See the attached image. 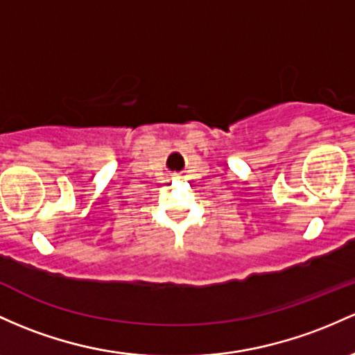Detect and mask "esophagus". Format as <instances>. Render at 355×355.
Returning a JSON list of instances; mask_svg holds the SVG:
<instances>
[{"label":"esophagus","mask_w":355,"mask_h":355,"mask_svg":"<svg viewBox=\"0 0 355 355\" xmlns=\"http://www.w3.org/2000/svg\"><path fill=\"white\" fill-rule=\"evenodd\" d=\"M175 178H182V177H180V175H177V177H175Z\"/></svg>","instance_id":"1"}]
</instances>
